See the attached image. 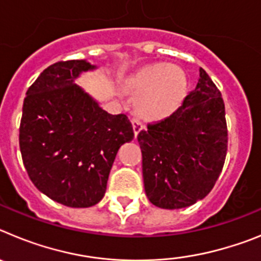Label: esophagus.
Returning <instances> with one entry per match:
<instances>
[{
	"label": "esophagus",
	"mask_w": 261,
	"mask_h": 261,
	"mask_svg": "<svg viewBox=\"0 0 261 261\" xmlns=\"http://www.w3.org/2000/svg\"><path fill=\"white\" fill-rule=\"evenodd\" d=\"M132 125H133V132H135V136H137L138 133L141 132L142 129H144V125H142V123L137 119V117H133L132 119Z\"/></svg>",
	"instance_id": "obj_1"
}]
</instances>
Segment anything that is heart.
I'll list each match as a JSON object with an SVG mask.
<instances>
[{
	"label": "heart",
	"mask_w": 261,
	"mask_h": 261,
	"mask_svg": "<svg viewBox=\"0 0 261 261\" xmlns=\"http://www.w3.org/2000/svg\"><path fill=\"white\" fill-rule=\"evenodd\" d=\"M136 110L144 119L162 120L174 112L184 98L186 78L171 64H150L137 71L129 82Z\"/></svg>",
	"instance_id": "b5f03b06"
}]
</instances>
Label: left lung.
I'll return each instance as SVG.
<instances>
[{
    "label": "left lung",
    "mask_w": 261,
    "mask_h": 261,
    "mask_svg": "<svg viewBox=\"0 0 261 261\" xmlns=\"http://www.w3.org/2000/svg\"><path fill=\"white\" fill-rule=\"evenodd\" d=\"M199 71L180 107L137 136L145 192L158 208L181 209L204 199L225 163V103L206 71Z\"/></svg>",
    "instance_id": "1"
}]
</instances>
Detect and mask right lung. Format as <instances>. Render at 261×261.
<instances>
[{
	"label": "right lung",
	"mask_w": 261,
	"mask_h": 261,
	"mask_svg": "<svg viewBox=\"0 0 261 261\" xmlns=\"http://www.w3.org/2000/svg\"><path fill=\"white\" fill-rule=\"evenodd\" d=\"M86 60L60 61L27 90L19 128L23 165L40 192L70 208L98 204L120 146L132 141L125 115H111L75 80Z\"/></svg>",
	"instance_id": "1"
}]
</instances>
